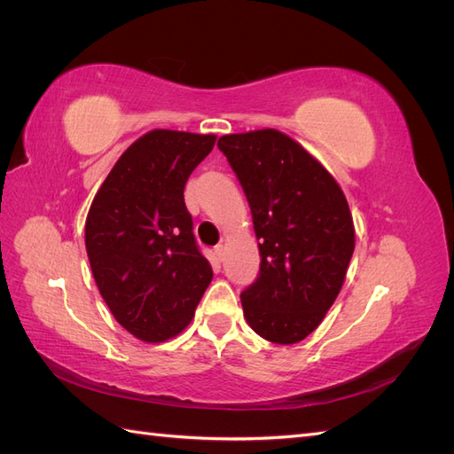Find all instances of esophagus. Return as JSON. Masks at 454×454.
Returning a JSON list of instances; mask_svg holds the SVG:
<instances>
[{"instance_id": "1", "label": "esophagus", "mask_w": 454, "mask_h": 454, "mask_svg": "<svg viewBox=\"0 0 454 454\" xmlns=\"http://www.w3.org/2000/svg\"><path fill=\"white\" fill-rule=\"evenodd\" d=\"M214 254H215V257H217L219 261H222V259H223V246H222V244L215 246V248H214Z\"/></svg>"}]
</instances>
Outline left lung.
Segmentation results:
<instances>
[{"instance_id":"left-lung-1","label":"left lung","mask_w":454,"mask_h":454,"mask_svg":"<svg viewBox=\"0 0 454 454\" xmlns=\"http://www.w3.org/2000/svg\"><path fill=\"white\" fill-rule=\"evenodd\" d=\"M217 147L252 208L259 277L240 295L244 318L277 345L309 337L335 303L354 254L348 202L324 164L290 136L225 134Z\"/></svg>"}]
</instances>
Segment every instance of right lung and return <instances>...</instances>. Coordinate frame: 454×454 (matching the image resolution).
Wrapping results in <instances>:
<instances>
[{"label":"right lung","mask_w":454,"mask_h":454,"mask_svg":"<svg viewBox=\"0 0 454 454\" xmlns=\"http://www.w3.org/2000/svg\"><path fill=\"white\" fill-rule=\"evenodd\" d=\"M215 134L155 129L114 164L85 222L92 277L115 320L144 342L182 333L212 282L184 187Z\"/></svg>","instance_id":"add662e5"}]
</instances>
